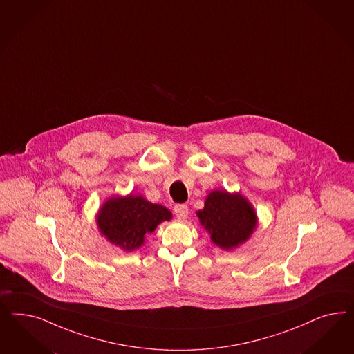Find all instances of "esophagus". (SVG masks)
<instances>
[{"instance_id":"obj_1","label":"esophagus","mask_w":354,"mask_h":354,"mask_svg":"<svg viewBox=\"0 0 354 354\" xmlns=\"http://www.w3.org/2000/svg\"><path fill=\"white\" fill-rule=\"evenodd\" d=\"M174 212H175V214H176L179 219H185L188 216V206L184 204L176 205L174 207Z\"/></svg>"}]
</instances>
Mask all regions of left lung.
<instances>
[{"label":"left lung","mask_w":354,"mask_h":354,"mask_svg":"<svg viewBox=\"0 0 354 354\" xmlns=\"http://www.w3.org/2000/svg\"><path fill=\"white\" fill-rule=\"evenodd\" d=\"M196 215L212 243L227 252L247 243L258 225L257 213L247 197L225 189L209 193L204 209Z\"/></svg>","instance_id":"8db88e82"}]
</instances>
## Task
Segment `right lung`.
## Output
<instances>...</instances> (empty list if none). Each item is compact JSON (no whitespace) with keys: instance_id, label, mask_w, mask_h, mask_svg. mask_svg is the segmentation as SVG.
Segmentation results:
<instances>
[{"instance_id":"obj_1","label":"right lung","mask_w":354,"mask_h":354,"mask_svg":"<svg viewBox=\"0 0 354 354\" xmlns=\"http://www.w3.org/2000/svg\"><path fill=\"white\" fill-rule=\"evenodd\" d=\"M171 218V212L163 205L153 204L141 194L129 193L109 197L97 213L96 225L110 244L132 252L144 245L145 236Z\"/></svg>"}]
</instances>
